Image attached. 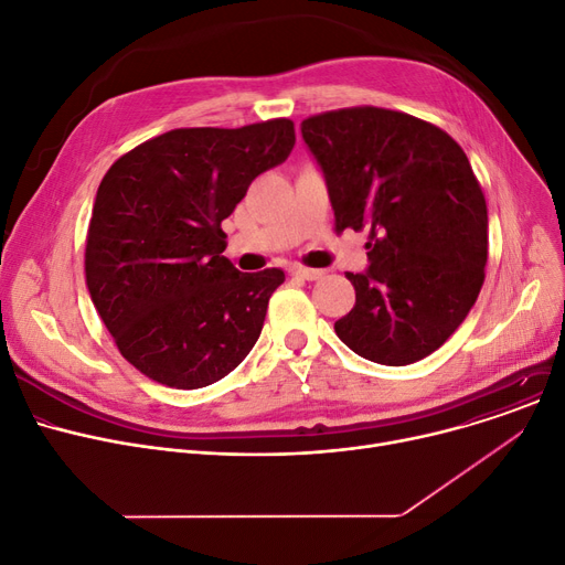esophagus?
Listing matches in <instances>:
<instances>
[{
  "label": "esophagus",
  "instance_id": "esophagus-1",
  "mask_svg": "<svg viewBox=\"0 0 565 565\" xmlns=\"http://www.w3.org/2000/svg\"><path fill=\"white\" fill-rule=\"evenodd\" d=\"M294 278H301V280H319L323 276L321 269H306V267H294L291 269Z\"/></svg>",
  "mask_w": 565,
  "mask_h": 565
}]
</instances>
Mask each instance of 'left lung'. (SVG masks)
<instances>
[{"instance_id": "left-lung-1", "label": "left lung", "mask_w": 565, "mask_h": 565, "mask_svg": "<svg viewBox=\"0 0 565 565\" xmlns=\"http://www.w3.org/2000/svg\"><path fill=\"white\" fill-rule=\"evenodd\" d=\"M301 135L338 230L370 227V267L347 274L355 306L338 338L387 367L430 355L483 285L488 210L466 152L440 127L376 107L312 116Z\"/></svg>"}]
</instances>
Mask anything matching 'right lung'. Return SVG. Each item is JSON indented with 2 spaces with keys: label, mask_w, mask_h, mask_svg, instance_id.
<instances>
[{
  "label": "right lung",
  "mask_w": 565,
  "mask_h": 565,
  "mask_svg": "<svg viewBox=\"0 0 565 565\" xmlns=\"http://www.w3.org/2000/svg\"><path fill=\"white\" fill-rule=\"evenodd\" d=\"M294 141L287 118L173 129L122 154L99 182L86 285L122 358L148 379L205 387L255 347L285 271L232 267L221 221Z\"/></svg>",
  "instance_id": "right-lung-1"
}]
</instances>
